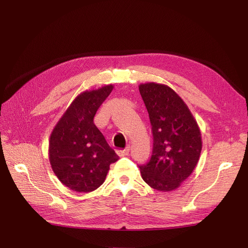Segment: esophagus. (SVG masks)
<instances>
[{
    "label": "esophagus",
    "instance_id": "obj_1",
    "mask_svg": "<svg viewBox=\"0 0 248 248\" xmlns=\"http://www.w3.org/2000/svg\"><path fill=\"white\" fill-rule=\"evenodd\" d=\"M129 150H130L129 147H126L124 150H117V155L120 156V157L128 155L129 154Z\"/></svg>",
    "mask_w": 248,
    "mask_h": 248
}]
</instances>
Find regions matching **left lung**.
<instances>
[{
    "instance_id": "8db88e82",
    "label": "left lung",
    "mask_w": 248,
    "mask_h": 248,
    "mask_svg": "<svg viewBox=\"0 0 248 248\" xmlns=\"http://www.w3.org/2000/svg\"><path fill=\"white\" fill-rule=\"evenodd\" d=\"M139 89L153 133L152 156L140 167L141 178L156 190H175L200 159V127L183 99L169 86L147 82Z\"/></svg>"
}]
</instances>
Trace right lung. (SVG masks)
I'll list each match as a JSON object with an SVG mask.
<instances>
[{
  "mask_svg": "<svg viewBox=\"0 0 248 248\" xmlns=\"http://www.w3.org/2000/svg\"><path fill=\"white\" fill-rule=\"evenodd\" d=\"M112 89L114 86L107 85L78 95L51 131V169L60 181L74 191L91 192L98 188L110 164L119 158L93 122Z\"/></svg>",
  "mask_w": 248,
  "mask_h": 248,
  "instance_id": "add662e5",
  "label": "right lung"
}]
</instances>
